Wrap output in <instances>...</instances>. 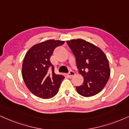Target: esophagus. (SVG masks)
I'll return each mask as SVG.
<instances>
[{
	"mask_svg": "<svg viewBox=\"0 0 129 129\" xmlns=\"http://www.w3.org/2000/svg\"><path fill=\"white\" fill-rule=\"evenodd\" d=\"M75 75V73L72 71H69V72L68 74V77H69V78H73V77H74Z\"/></svg>",
	"mask_w": 129,
	"mask_h": 129,
	"instance_id": "esophagus-1",
	"label": "esophagus"
}]
</instances>
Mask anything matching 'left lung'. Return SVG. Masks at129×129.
<instances>
[{"instance_id":"1","label":"left lung","mask_w":129,"mask_h":129,"mask_svg":"<svg viewBox=\"0 0 129 129\" xmlns=\"http://www.w3.org/2000/svg\"><path fill=\"white\" fill-rule=\"evenodd\" d=\"M76 58L79 73L84 78L83 84L77 87L78 93L91 97L100 93L110 76L108 60L100 48L81 39L67 41Z\"/></svg>"}]
</instances>
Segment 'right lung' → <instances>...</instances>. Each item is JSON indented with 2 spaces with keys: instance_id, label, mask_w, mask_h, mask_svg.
Wrapping results in <instances>:
<instances>
[{
  "instance_id": "add662e5",
  "label": "right lung",
  "mask_w": 129,
  "mask_h": 129,
  "mask_svg": "<svg viewBox=\"0 0 129 129\" xmlns=\"http://www.w3.org/2000/svg\"><path fill=\"white\" fill-rule=\"evenodd\" d=\"M64 41L50 39L31 47L25 55L22 77L31 93L44 99L56 95L64 77L54 73L50 57L55 48Z\"/></svg>"
}]
</instances>
